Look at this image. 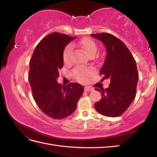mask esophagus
Listing matches in <instances>:
<instances>
[{
  "mask_svg": "<svg viewBox=\"0 0 157 157\" xmlns=\"http://www.w3.org/2000/svg\"><path fill=\"white\" fill-rule=\"evenodd\" d=\"M94 89L92 88H90V87H88V86H86L84 88V91L85 92H91V91H93Z\"/></svg>",
  "mask_w": 157,
  "mask_h": 157,
  "instance_id": "34e87169",
  "label": "esophagus"
}]
</instances>
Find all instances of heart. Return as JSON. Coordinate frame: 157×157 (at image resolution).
<instances>
[{
	"instance_id": "1",
	"label": "heart",
	"mask_w": 157,
	"mask_h": 157,
	"mask_svg": "<svg viewBox=\"0 0 157 157\" xmlns=\"http://www.w3.org/2000/svg\"><path fill=\"white\" fill-rule=\"evenodd\" d=\"M79 46L90 56H94L98 50V46L94 40L90 38H83L78 42ZM73 51V46L68 44L65 47L63 52V60L65 64L71 62V56ZM93 74V69L90 67H77L73 69L72 76L80 82L86 81L87 78Z\"/></svg>"
}]
</instances>
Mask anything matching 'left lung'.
I'll list each match as a JSON object with an SVG mask.
<instances>
[{"mask_svg":"<svg viewBox=\"0 0 157 157\" xmlns=\"http://www.w3.org/2000/svg\"><path fill=\"white\" fill-rule=\"evenodd\" d=\"M106 47L107 56L100 71L102 80H110L107 88H96L101 99L94 104L103 115L117 117L126 111L136 94L138 73L136 60L122 40L107 33L92 34Z\"/></svg>","mask_w":157,"mask_h":157,"instance_id":"obj_1","label":"left lung"}]
</instances>
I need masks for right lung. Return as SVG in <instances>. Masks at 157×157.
I'll list each match as a JSON object with an SVG mask.
<instances>
[{"instance_id":"right-lung-1","label":"right lung","mask_w":157,"mask_h":157,"mask_svg":"<svg viewBox=\"0 0 157 157\" xmlns=\"http://www.w3.org/2000/svg\"><path fill=\"white\" fill-rule=\"evenodd\" d=\"M75 38L50 33L37 44L30 60L29 80L33 98L40 110L54 119L71 115L84 92L78 83L65 86L57 82L59 69L63 66V50Z\"/></svg>"}]
</instances>
